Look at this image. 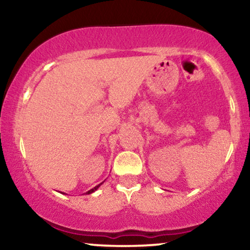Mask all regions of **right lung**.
Masks as SVG:
<instances>
[{
    "mask_svg": "<svg viewBox=\"0 0 250 250\" xmlns=\"http://www.w3.org/2000/svg\"><path fill=\"white\" fill-rule=\"evenodd\" d=\"M104 182H102V183H104ZM102 183H100V184H98V186H97V187H94V188H93V189L88 190V191H87V192H86V194H91V193H93V192H94V191H97V190L99 189V188H100V186H101V184H102ZM63 193H64V192H63Z\"/></svg>",
    "mask_w": 250,
    "mask_h": 250,
    "instance_id": "right-lung-1",
    "label": "right lung"
}]
</instances>
